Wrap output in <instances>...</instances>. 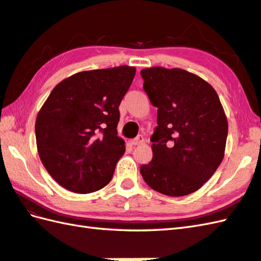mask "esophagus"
I'll list each match as a JSON object with an SVG mask.
<instances>
[{"label": "esophagus", "mask_w": 261, "mask_h": 261, "mask_svg": "<svg viewBox=\"0 0 261 261\" xmlns=\"http://www.w3.org/2000/svg\"><path fill=\"white\" fill-rule=\"evenodd\" d=\"M143 141H145V138H143L142 136H138L137 138H135V139L130 140L129 143L131 146H138V145H141V143H143Z\"/></svg>", "instance_id": "obj_1"}]
</instances>
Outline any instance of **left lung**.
Segmentation results:
<instances>
[{
    "label": "left lung",
    "instance_id": "1",
    "mask_svg": "<svg viewBox=\"0 0 261 261\" xmlns=\"http://www.w3.org/2000/svg\"><path fill=\"white\" fill-rule=\"evenodd\" d=\"M143 90L157 111L152 160L140 173L152 190L185 196L199 190L222 163L228 119L212 85L180 68L140 71Z\"/></svg>",
    "mask_w": 261,
    "mask_h": 261
}]
</instances>
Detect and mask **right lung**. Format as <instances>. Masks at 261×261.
Wrapping results in <instances>:
<instances>
[{"instance_id": "right-lung-1", "label": "right lung", "mask_w": 261, "mask_h": 261, "mask_svg": "<svg viewBox=\"0 0 261 261\" xmlns=\"http://www.w3.org/2000/svg\"><path fill=\"white\" fill-rule=\"evenodd\" d=\"M136 68L80 71L55 86L36 119L39 157L60 186L74 193L101 190L125 151L118 137L119 105Z\"/></svg>"}]
</instances>
